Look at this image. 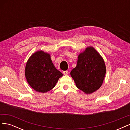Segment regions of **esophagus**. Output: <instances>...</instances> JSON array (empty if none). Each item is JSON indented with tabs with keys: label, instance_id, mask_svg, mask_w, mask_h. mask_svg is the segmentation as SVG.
<instances>
[{
	"label": "esophagus",
	"instance_id": "esophagus-1",
	"mask_svg": "<svg viewBox=\"0 0 130 130\" xmlns=\"http://www.w3.org/2000/svg\"><path fill=\"white\" fill-rule=\"evenodd\" d=\"M63 74L65 75H67L68 74V71H63Z\"/></svg>",
	"mask_w": 130,
	"mask_h": 130
}]
</instances>
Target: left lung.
<instances>
[{
	"instance_id": "left-lung-1",
	"label": "left lung",
	"mask_w": 130,
	"mask_h": 130,
	"mask_svg": "<svg viewBox=\"0 0 130 130\" xmlns=\"http://www.w3.org/2000/svg\"><path fill=\"white\" fill-rule=\"evenodd\" d=\"M106 72L103 58L94 47L89 46L78 55L77 65L70 75L78 89L90 94L100 88Z\"/></svg>"
}]
</instances>
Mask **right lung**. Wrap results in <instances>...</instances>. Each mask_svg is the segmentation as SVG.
Listing matches in <instances>:
<instances>
[{
	"mask_svg": "<svg viewBox=\"0 0 130 130\" xmlns=\"http://www.w3.org/2000/svg\"><path fill=\"white\" fill-rule=\"evenodd\" d=\"M50 54L40 50L31 55L25 68V76L35 91L44 93L55 86L63 76L53 64Z\"/></svg>",
	"mask_w": 130,
	"mask_h": 130,
	"instance_id": "1",
	"label": "right lung"
}]
</instances>
